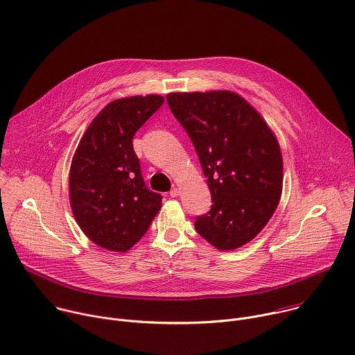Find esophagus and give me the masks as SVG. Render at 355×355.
<instances>
[{"label": "esophagus", "mask_w": 355, "mask_h": 355, "mask_svg": "<svg viewBox=\"0 0 355 355\" xmlns=\"http://www.w3.org/2000/svg\"><path fill=\"white\" fill-rule=\"evenodd\" d=\"M180 192H181V191H180V188H177V187H175V188H173V189L170 191V196H171V198H175V196H178V195H180Z\"/></svg>", "instance_id": "1"}]
</instances>
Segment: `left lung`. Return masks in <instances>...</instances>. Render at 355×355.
I'll list each match as a JSON object with an SVG mask.
<instances>
[{
	"mask_svg": "<svg viewBox=\"0 0 355 355\" xmlns=\"http://www.w3.org/2000/svg\"><path fill=\"white\" fill-rule=\"evenodd\" d=\"M167 103L192 140L212 195L196 232L218 250L254 239L282 193L279 143L263 116L232 91L171 92Z\"/></svg>",
	"mask_w": 355,
	"mask_h": 355,
	"instance_id": "obj_1",
	"label": "left lung"
}]
</instances>
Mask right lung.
<instances>
[{
    "mask_svg": "<svg viewBox=\"0 0 355 355\" xmlns=\"http://www.w3.org/2000/svg\"><path fill=\"white\" fill-rule=\"evenodd\" d=\"M163 103L155 94L112 101L92 119L73 156V215L85 236L105 250L128 251L162 208V195L144 185L132 139Z\"/></svg>",
    "mask_w": 355,
    "mask_h": 355,
    "instance_id": "right-lung-1",
    "label": "right lung"
}]
</instances>
